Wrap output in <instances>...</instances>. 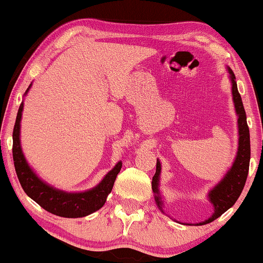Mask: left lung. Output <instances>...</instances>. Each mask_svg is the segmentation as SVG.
<instances>
[{
  "mask_svg": "<svg viewBox=\"0 0 263 263\" xmlns=\"http://www.w3.org/2000/svg\"><path fill=\"white\" fill-rule=\"evenodd\" d=\"M229 73H230L231 83H232V98H234L235 108L238 116V149L237 156L235 159L234 164H232L231 170L226 173L224 179L220 182L209 193V199L213 203L215 211L211 215V218L205 220L204 222H200L199 225L208 224V222L214 221L221 216L226 210L236 203V200L240 197L241 192H242L243 186H245L247 174H249V165H250V156H251V147H250V131L249 126L246 121V112L243 108L242 100L238 93L237 85H236V78H235L234 71L229 68ZM159 174H161V163L157 161L156 174L153 176L152 179V189L156 193V201L158 204L159 209L162 210V200L159 197L158 190V182H159Z\"/></svg>",
  "mask_w": 263,
  "mask_h": 263,
  "instance_id": "8db88e82",
  "label": "left lung"
}]
</instances>
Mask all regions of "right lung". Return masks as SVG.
<instances>
[{"label": "right lung", "instance_id": "1", "mask_svg": "<svg viewBox=\"0 0 263 263\" xmlns=\"http://www.w3.org/2000/svg\"><path fill=\"white\" fill-rule=\"evenodd\" d=\"M29 89V87H28ZM27 89V91H28ZM26 91V92H27ZM23 102L18 108L16 123L13 127V146H12V155H13L14 170H16L18 180L23 190L29 198H32L35 203L41 205L54 215L63 216V218H83L89 215L93 211L99 210L105 204L108 194L112 190L114 183L116 180L117 174L122 167V163L119 162L112 171L106 174V177L101 180L98 186L84 193H65L62 190L54 189L48 184L42 182L39 178L33 173L26 162L20 143V122L22 116Z\"/></svg>", "mask_w": 263, "mask_h": 263}]
</instances>
